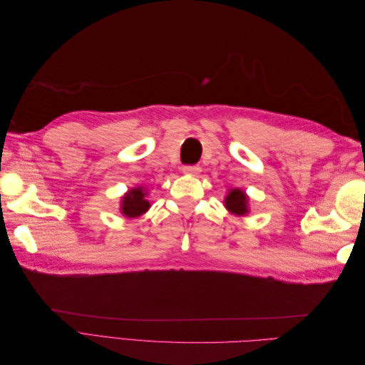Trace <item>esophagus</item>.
<instances>
[{
  "label": "esophagus",
  "instance_id": "obj_1",
  "mask_svg": "<svg viewBox=\"0 0 365 365\" xmlns=\"http://www.w3.org/2000/svg\"><path fill=\"white\" fill-rule=\"evenodd\" d=\"M200 172H201L200 165H184L182 168V173H187V175H197Z\"/></svg>",
  "mask_w": 365,
  "mask_h": 365
}]
</instances>
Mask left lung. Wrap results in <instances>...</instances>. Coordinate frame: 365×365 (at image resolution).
<instances>
[{"instance_id": "obj_1", "label": "left lung", "mask_w": 365, "mask_h": 365, "mask_svg": "<svg viewBox=\"0 0 365 365\" xmlns=\"http://www.w3.org/2000/svg\"><path fill=\"white\" fill-rule=\"evenodd\" d=\"M225 207L230 213L245 216L248 213V196L244 190L231 189L225 196Z\"/></svg>"}]
</instances>
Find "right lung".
Wrapping results in <instances>:
<instances>
[{"label":"right lung","instance_id":"obj_1","mask_svg":"<svg viewBox=\"0 0 365 365\" xmlns=\"http://www.w3.org/2000/svg\"><path fill=\"white\" fill-rule=\"evenodd\" d=\"M146 190L145 187H135V189H130L123 197H121V207L120 212L123 213L126 217H137L143 213H146L150 208L149 201L146 200Z\"/></svg>","mask_w":365,"mask_h":365}]
</instances>
